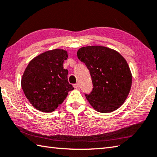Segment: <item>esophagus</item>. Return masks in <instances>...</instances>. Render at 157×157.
I'll return each mask as SVG.
<instances>
[{
    "instance_id": "1",
    "label": "esophagus",
    "mask_w": 157,
    "mask_h": 157,
    "mask_svg": "<svg viewBox=\"0 0 157 157\" xmlns=\"http://www.w3.org/2000/svg\"><path fill=\"white\" fill-rule=\"evenodd\" d=\"M73 86H74V88H76V89H79V84H75L73 85Z\"/></svg>"
}]
</instances>
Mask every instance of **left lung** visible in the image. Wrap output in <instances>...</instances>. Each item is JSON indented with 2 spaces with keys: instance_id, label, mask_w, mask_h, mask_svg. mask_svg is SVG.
<instances>
[{
  "instance_id": "left-lung-1",
  "label": "left lung",
  "mask_w": 157,
  "mask_h": 157,
  "mask_svg": "<svg viewBox=\"0 0 157 157\" xmlns=\"http://www.w3.org/2000/svg\"><path fill=\"white\" fill-rule=\"evenodd\" d=\"M77 56L90 71L93 89L86 98L90 105L101 113L118 109L132 85L131 71L125 58L117 51L101 45L82 47Z\"/></svg>"
}]
</instances>
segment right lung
I'll list each match as a JSON object with an SVG mask.
<instances>
[{"label": "right lung", "instance_id": "obj_1", "mask_svg": "<svg viewBox=\"0 0 157 157\" xmlns=\"http://www.w3.org/2000/svg\"><path fill=\"white\" fill-rule=\"evenodd\" d=\"M67 52L63 49L46 51L30 61L21 79L25 96L36 109L54 111L74 88L68 82V70L63 68Z\"/></svg>", "mask_w": 157, "mask_h": 157}]
</instances>
